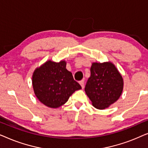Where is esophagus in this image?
<instances>
[{
  "label": "esophagus",
  "instance_id": "esophagus-1",
  "mask_svg": "<svg viewBox=\"0 0 148 148\" xmlns=\"http://www.w3.org/2000/svg\"><path fill=\"white\" fill-rule=\"evenodd\" d=\"M79 84L81 85V86H82V89L84 88V80H82L81 82H79Z\"/></svg>",
  "mask_w": 148,
  "mask_h": 148
}]
</instances>
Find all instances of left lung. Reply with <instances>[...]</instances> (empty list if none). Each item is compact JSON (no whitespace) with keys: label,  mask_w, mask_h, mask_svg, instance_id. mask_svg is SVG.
Masks as SVG:
<instances>
[{"label":"left lung","mask_w":148,"mask_h":148,"mask_svg":"<svg viewBox=\"0 0 148 148\" xmlns=\"http://www.w3.org/2000/svg\"><path fill=\"white\" fill-rule=\"evenodd\" d=\"M85 92L97 109H105L120 98L123 90V77L111 62H93Z\"/></svg>","instance_id":"left-lung-1"}]
</instances>
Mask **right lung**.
I'll return each instance as SVG.
<instances>
[{
    "mask_svg": "<svg viewBox=\"0 0 148 148\" xmlns=\"http://www.w3.org/2000/svg\"><path fill=\"white\" fill-rule=\"evenodd\" d=\"M65 60L56 62L48 60L34 70L32 86L36 98L45 106L56 108L67 102L82 87L66 69Z\"/></svg>",
    "mask_w": 148,
    "mask_h": 148,
    "instance_id": "obj_1",
    "label": "right lung"
}]
</instances>
